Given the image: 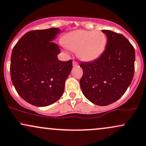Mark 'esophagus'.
Instances as JSON below:
<instances>
[{
	"instance_id": "1",
	"label": "esophagus",
	"mask_w": 146,
	"mask_h": 146,
	"mask_svg": "<svg viewBox=\"0 0 146 146\" xmlns=\"http://www.w3.org/2000/svg\"><path fill=\"white\" fill-rule=\"evenodd\" d=\"M72 64H73V66H74V67H75V66H78V62H76V61H73Z\"/></svg>"
}]
</instances>
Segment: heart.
Here are the masks:
<instances>
[{
	"label": "heart",
	"mask_w": 146,
	"mask_h": 146,
	"mask_svg": "<svg viewBox=\"0 0 146 146\" xmlns=\"http://www.w3.org/2000/svg\"><path fill=\"white\" fill-rule=\"evenodd\" d=\"M64 46L70 51H76L77 56L84 62L98 59L107 44V37L104 32L78 30L65 36Z\"/></svg>",
	"instance_id": "1"
}]
</instances>
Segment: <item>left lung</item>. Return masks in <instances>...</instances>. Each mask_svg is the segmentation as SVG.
<instances>
[{
  "label": "left lung",
  "mask_w": 146,
  "mask_h": 146,
  "mask_svg": "<svg viewBox=\"0 0 146 146\" xmlns=\"http://www.w3.org/2000/svg\"><path fill=\"white\" fill-rule=\"evenodd\" d=\"M107 36L106 49L93 62H81L83 75L80 80L82 93L90 102L104 106L124 95L133 78L135 52L121 34L102 30Z\"/></svg>",
  "instance_id": "obj_1"
}]
</instances>
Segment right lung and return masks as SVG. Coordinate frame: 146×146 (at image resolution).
Segmentation results:
<instances>
[{"mask_svg": "<svg viewBox=\"0 0 146 146\" xmlns=\"http://www.w3.org/2000/svg\"><path fill=\"white\" fill-rule=\"evenodd\" d=\"M59 32L57 28L30 31L13 48L11 81L19 96L33 106L51 105L64 93L72 60L57 58L60 49L52 41Z\"/></svg>", "mask_w": 146, "mask_h": 146, "instance_id": "right-lung-1", "label": "right lung"}]
</instances>
